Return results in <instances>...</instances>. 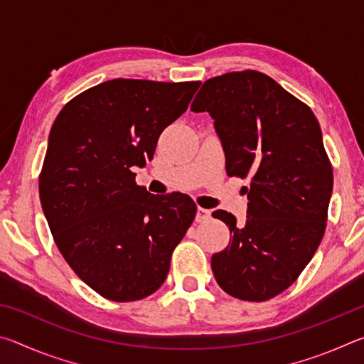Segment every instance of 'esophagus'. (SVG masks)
Wrapping results in <instances>:
<instances>
[{
  "label": "esophagus",
  "mask_w": 364,
  "mask_h": 364,
  "mask_svg": "<svg viewBox=\"0 0 364 364\" xmlns=\"http://www.w3.org/2000/svg\"><path fill=\"white\" fill-rule=\"evenodd\" d=\"M210 217H212V212H210V210H207V208H202V207L197 208L196 221H199V223H202V221L210 220Z\"/></svg>",
  "instance_id": "34e87169"
}]
</instances>
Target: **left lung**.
Returning <instances> with one entry per match:
<instances>
[{
    "mask_svg": "<svg viewBox=\"0 0 364 364\" xmlns=\"http://www.w3.org/2000/svg\"><path fill=\"white\" fill-rule=\"evenodd\" d=\"M215 120L228 176L250 178L245 225L225 210L231 239L212 257L218 286L232 297L264 301L284 292L324 236L332 165L315 114L257 70L208 78L191 104Z\"/></svg>",
    "mask_w": 364,
    "mask_h": 364,
    "instance_id": "8db88e82",
    "label": "left lung"
}]
</instances>
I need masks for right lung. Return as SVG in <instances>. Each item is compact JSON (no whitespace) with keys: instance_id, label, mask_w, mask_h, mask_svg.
<instances>
[{"instance_id":"obj_1","label":"right lung","mask_w":364,"mask_h":364,"mask_svg":"<svg viewBox=\"0 0 364 364\" xmlns=\"http://www.w3.org/2000/svg\"><path fill=\"white\" fill-rule=\"evenodd\" d=\"M199 85L109 80L70 100L53 123L38 180L43 212L65 262L104 299L156 292L193 225L189 196L149 194L133 167L154 157Z\"/></svg>"}]
</instances>
